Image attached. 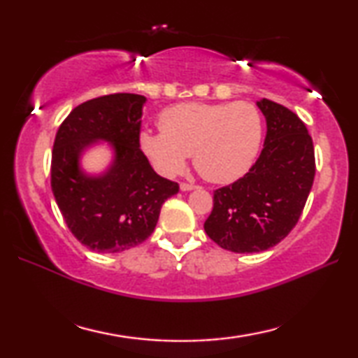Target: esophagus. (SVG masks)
<instances>
[{
  "instance_id": "34e87169",
  "label": "esophagus",
  "mask_w": 358,
  "mask_h": 358,
  "mask_svg": "<svg viewBox=\"0 0 358 358\" xmlns=\"http://www.w3.org/2000/svg\"><path fill=\"white\" fill-rule=\"evenodd\" d=\"M180 189L181 191H192V189H197V186L196 185H189V183H181L180 185Z\"/></svg>"
}]
</instances>
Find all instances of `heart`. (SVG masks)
Segmentation results:
<instances>
[{
  "label": "heart",
  "instance_id": "b5f03b06",
  "mask_svg": "<svg viewBox=\"0 0 358 358\" xmlns=\"http://www.w3.org/2000/svg\"><path fill=\"white\" fill-rule=\"evenodd\" d=\"M161 132L143 131L141 148L166 177L180 173L192 155L194 166L213 183H232L250 171L259 155L264 123L250 102H187L159 115Z\"/></svg>",
  "mask_w": 358,
  "mask_h": 358
}]
</instances>
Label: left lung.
<instances>
[{"mask_svg": "<svg viewBox=\"0 0 358 358\" xmlns=\"http://www.w3.org/2000/svg\"><path fill=\"white\" fill-rule=\"evenodd\" d=\"M256 104L266 121L262 153L245 177L215 191L213 210L203 224L216 245L240 254L265 251L287 237L316 173L305 123L273 101Z\"/></svg>", "mask_w": 358, "mask_h": 358, "instance_id": "1", "label": "left lung"}]
</instances>
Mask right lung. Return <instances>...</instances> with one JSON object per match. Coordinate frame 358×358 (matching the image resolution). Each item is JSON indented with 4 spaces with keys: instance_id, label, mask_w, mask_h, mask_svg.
<instances>
[{
    "instance_id": "add662e5",
    "label": "right lung",
    "mask_w": 358,
    "mask_h": 358,
    "mask_svg": "<svg viewBox=\"0 0 358 358\" xmlns=\"http://www.w3.org/2000/svg\"><path fill=\"white\" fill-rule=\"evenodd\" d=\"M141 94L101 96L76 107L57 132L52 151V192L72 235L96 252L117 254L143 243L161 207L178 192L142 153ZM108 143L113 157L99 174L84 171L88 149Z\"/></svg>"
}]
</instances>
